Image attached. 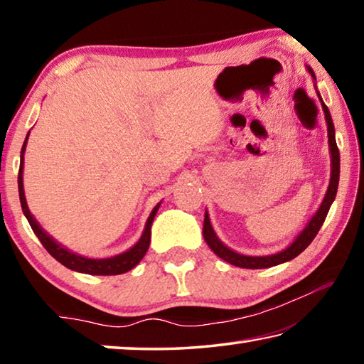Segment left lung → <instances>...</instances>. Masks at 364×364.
<instances>
[{
  "instance_id": "obj_1",
  "label": "left lung",
  "mask_w": 364,
  "mask_h": 364,
  "mask_svg": "<svg viewBox=\"0 0 364 364\" xmlns=\"http://www.w3.org/2000/svg\"><path fill=\"white\" fill-rule=\"evenodd\" d=\"M306 70L310 72V75L313 80L316 82L315 72L311 70V67L306 65ZM316 88V83H315ZM316 95L321 101V107L324 110V119H326V125H328V143H329V152H331V180H329V186L328 191H326L324 199L321 202V205L316 210V213L313 215L310 221L305 225L304 230H301L297 237L287 245L284 250L278 252V254L273 255H262V257H254V255H244L239 254V252L232 250L220 241L217 232H215L210 217H208V212L205 210V217H204V230H202V234H204V239L208 247L213 250V254L220 257L221 260H225L228 263L234 264V267L239 268H247V269H262V268H269V267H276V264L286 263L289 260H292L297 255H300L308 245L311 244L313 239L318 234V231L321 230V226L324 223L326 217H328V212L332 205V202L336 199L337 194V188H338V175H341V156H338V149H337V143H336V130H334V123H332L331 119V112L328 106H326L321 95L318 93L316 88Z\"/></svg>"
}]
</instances>
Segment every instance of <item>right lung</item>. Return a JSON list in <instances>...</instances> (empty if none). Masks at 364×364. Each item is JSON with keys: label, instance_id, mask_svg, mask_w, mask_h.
Listing matches in <instances>:
<instances>
[{"label": "right lung", "instance_id": "right-lung-1", "mask_svg": "<svg viewBox=\"0 0 364 364\" xmlns=\"http://www.w3.org/2000/svg\"><path fill=\"white\" fill-rule=\"evenodd\" d=\"M28 134H30V132H28ZM28 134H27L26 141H23V146L21 151V167H19V178H17V184H19V197H21L22 212H23V215H26V218L28 220V223H30V226H32V230L36 234V237L40 239L43 247H45L49 254L56 258L59 263H63L64 267H67L69 269L78 271V273L96 274V276H112V274L127 273V271L133 269L141 260H143V257L146 255L147 249H149L151 226H152V221H154V218H156V213L162 202H159V204L152 208L149 218H147V221H146L144 231H143V234H141L138 242L134 244L133 247H130L125 252H122V254H119V255H114L109 258H88V257L75 254V252H72L67 247H64V245L59 244L56 239L51 236V234H48L45 230H43L41 225L35 220L32 212L28 210L26 193H23V154H26Z\"/></svg>", "mask_w": 364, "mask_h": 364}]
</instances>
